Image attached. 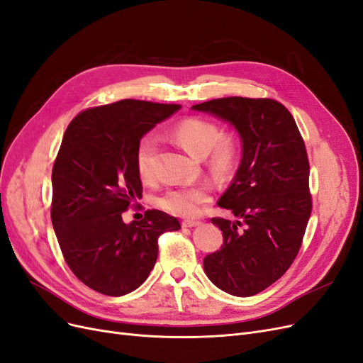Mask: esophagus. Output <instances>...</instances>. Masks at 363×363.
Wrapping results in <instances>:
<instances>
[{
  "instance_id": "esophagus-1",
  "label": "esophagus",
  "mask_w": 363,
  "mask_h": 363,
  "mask_svg": "<svg viewBox=\"0 0 363 363\" xmlns=\"http://www.w3.org/2000/svg\"><path fill=\"white\" fill-rule=\"evenodd\" d=\"M201 225L200 221H192V219H188V221H183V227L186 228H192V227H199Z\"/></svg>"
}]
</instances>
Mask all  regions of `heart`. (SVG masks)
<instances>
[{
    "label": "heart",
    "mask_w": 363,
    "mask_h": 363,
    "mask_svg": "<svg viewBox=\"0 0 363 363\" xmlns=\"http://www.w3.org/2000/svg\"><path fill=\"white\" fill-rule=\"evenodd\" d=\"M174 140L195 157H206L207 167L216 177L227 179L238 167L240 156V139L233 131H223L215 121L201 116L182 119L171 130ZM157 139L152 135L142 136L136 147V168L140 177L152 175V157H155ZM212 186L200 183L195 186L172 188L160 199V206L168 212L195 218L201 215L206 204L212 201Z\"/></svg>",
    "instance_id": "heart-1"
}]
</instances>
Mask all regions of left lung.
I'll use <instances>...</instances> for the list:
<instances>
[{
	"label": "left lung",
	"mask_w": 363,
	"mask_h": 363,
	"mask_svg": "<svg viewBox=\"0 0 363 363\" xmlns=\"http://www.w3.org/2000/svg\"><path fill=\"white\" fill-rule=\"evenodd\" d=\"M228 121L242 139V160L219 199L240 221L212 218L224 245L204 257L206 276L221 291L251 296L289 269L312 213L309 159L291 112L271 98L227 96L192 106Z\"/></svg>",
	"instance_id": "8db88e82"
}]
</instances>
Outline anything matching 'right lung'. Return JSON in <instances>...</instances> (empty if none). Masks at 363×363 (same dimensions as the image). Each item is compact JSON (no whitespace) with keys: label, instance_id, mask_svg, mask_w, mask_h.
I'll return each mask as SVG.
<instances>
[{"label":"right lung","instance_id":"right-lung-1","mask_svg":"<svg viewBox=\"0 0 363 363\" xmlns=\"http://www.w3.org/2000/svg\"><path fill=\"white\" fill-rule=\"evenodd\" d=\"M180 107L121 100L86 108L65 131L51 175V221L74 276L96 292L139 288L156 263L159 236L182 228L156 208L138 223L123 221L142 196L138 142Z\"/></svg>","mask_w":363,"mask_h":363}]
</instances>
